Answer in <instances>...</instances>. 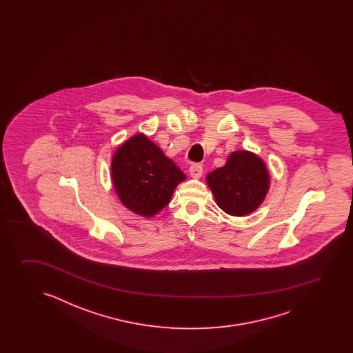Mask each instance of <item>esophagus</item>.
<instances>
[{
    "label": "esophagus",
    "mask_w": 353,
    "mask_h": 353,
    "mask_svg": "<svg viewBox=\"0 0 353 353\" xmlns=\"http://www.w3.org/2000/svg\"><path fill=\"white\" fill-rule=\"evenodd\" d=\"M189 173L193 178H201L203 174V166L201 164H193L189 168Z\"/></svg>",
    "instance_id": "34e87169"
}]
</instances>
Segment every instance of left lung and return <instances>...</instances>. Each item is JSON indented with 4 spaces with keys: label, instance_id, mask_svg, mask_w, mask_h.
<instances>
[{
    "label": "left lung",
    "instance_id": "1",
    "mask_svg": "<svg viewBox=\"0 0 353 353\" xmlns=\"http://www.w3.org/2000/svg\"><path fill=\"white\" fill-rule=\"evenodd\" d=\"M219 208L231 216H246L263 203L269 189V174L260 159L248 151H236L225 166L207 176Z\"/></svg>",
    "mask_w": 353,
    "mask_h": 353
}]
</instances>
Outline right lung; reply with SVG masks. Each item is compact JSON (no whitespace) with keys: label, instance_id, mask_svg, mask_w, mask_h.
Segmentation results:
<instances>
[{"label":"right lung","instance_id":"right-lung-1","mask_svg":"<svg viewBox=\"0 0 353 353\" xmlns=\"http://www.w3.org/2000/svg\"><path fill=\"white\" fill-rule=\"evenodd\" d=\"M112 179L128 210L151 217L170 202L185 174L146 136L136 135L116 151Z\"/></svg>","mask_w":353,"mask_h":353}]
</instances>
